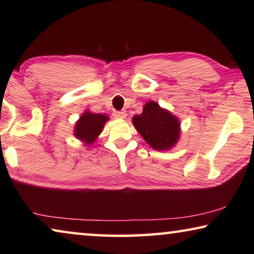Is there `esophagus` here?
<instances>
[{
	"label": "esophagus",
	"mask_w": 254,
	"mask_h": 254,
	"mask_svg": "<svg viewBox=\"0 0 254 254\" xmlns=\"http://www.w3.org/2000/svg\"><path fill=\"white\" fill-rule=\"evenodd\" d=\"M113 117H114L115 119H120V120L126 119V117H127V112H126V111H114V112H113Z\"/></svg>",
	"instance_id": "1"
}]
</instances>
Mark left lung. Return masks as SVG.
<instances>
[{"label":"left lung","instance_id":"1","mask_svg":"<svg viewBox=\"0 0 254 254\" xmlns=\"http://www.w3.org/2000/svg\"><path fill=\"white\" fill-rule=\"evenodd\" d=\"M132 122L145 142L154 150H169L178 142L179 120L168 110L161 109L156 102H148L142 113L132 118Z\"/></svg>","mask_w":254,"mask_h":254}]
</instances>
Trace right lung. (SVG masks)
<instances>
[{
	"label": "right lung",
	"mask_w": 254,
	"mask_h": 254,
	"mask_svg": "<svg viewBox=\"0 0 254 254\" xmlns=\"http://www.w3.org/2000/svg\"><path fill=\"white\" fill-rule=\"evenodd\" d=\"M107 120H109V117L105 114L92 113V112L86 111L76 122L74 134L77 139L91 145L101 134Z\"/></svg>",
	"instance_id": "obj_1"
}]
</instances>
